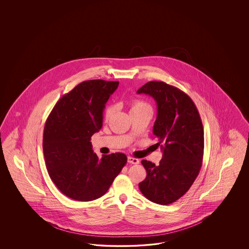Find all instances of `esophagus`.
I'll return each instance as SVG.
<instances>
[{"label":"esophagus","mask_w":249,"mask_h":249,"mask_svg":"<svg viewBox=\"0 0 249 249\" xmlns=\"http://www.w3.org/2000/svg\"><path fill=\"white\" fill-rule=\"evenodd\" d=\"M128 162L130 164H139L140 160L138 159L133 158V157H128Z\"/></svg>","instance_id":"obj_1"}]
</instances>
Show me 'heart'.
<instances>
[{
  "mask_svg": "<svg viewBox=\"0 0 249 249\" xmlns=\"http://www.w3.org/2000/svg\"><path fill=\"white\" fill-rule=\"evenodd\" d=\"M146 108H149L151 109L150 106L148 105L147 103H145L142 100H133L130 104V112L132 111H137V110H141V109H146ZM114 111V107L112 106H109L106 108L105 110V117L107 119L109 118Z\"/></svg>",
  "mask_w": 249,
  "mask_h": 249,
  "instance_id": "1",
  "label": "heart"
}]
</instances>
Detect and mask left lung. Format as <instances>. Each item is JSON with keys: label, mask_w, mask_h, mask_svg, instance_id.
<instances>
[{"label": "left lung", "mask_w": 249, "mask_h": 249, "mask_svg": "<svg viewBox=\"0 0 249 249\" xmlns=\"http://www.w3.org/2000/svg\"><path fill=\"white\" fill-rule=\"evenodd\" d=\"M138 94L149 95L157 104L153 134L163 152L160 164L143 160L147 177L139 187L155 204H172L183 196L198 176L204 156V128L187 94L161 81L145 84Z\"/></svg>", "instance_id": "left-lung-1"}]
</instances>
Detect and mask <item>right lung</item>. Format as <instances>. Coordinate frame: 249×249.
Masks as SVG:
<instances>
[{"label":"right lung","instance_id":"add662e5","mask_svg":"<svg viewBox=\"0 0 249 249\" xmlns=\"http://www.w3.org/2000/svg\"><path fill=\"white\" fill-rule=\"evenodd\" d=\"M118 86V81L101 79L78 84L58 100L45 122L46 169L55 186L71 199L89 202L104 196L127 162L121 152L98 158L90 142Z\"/></svg>","mask_w":249,"mask_h":249}]
</instances>
